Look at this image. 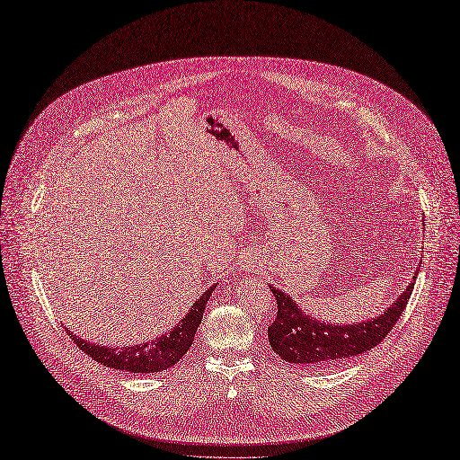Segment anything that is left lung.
Returning a JSON list of instances; mask_svg holds the SVG:
<instances>
[{
    "label": "left lung",
    "instance_id": "obj_1",
    "mask_svg": "<svg viewBox=\"0 0 460 460\" xmlns=\"http://www.w3.org/2000/svg\"><path fill=\"white\" fill-rule=\"evenodd\" d=\"M413 285L415 283H409L402 296L395 298L394 305L385 314H378L375 320L346 327L325 325L312 320L293 303L289 295L270 288L278 303V314L268 327V341L276 354L296 366H322V363L329 366V363L350 359L352 356L371 350L386 339L403 314L407 300L413 293Z\"/></svg>",
    "mask_w": 460,
    "mask_h": 460
}]
</instances>
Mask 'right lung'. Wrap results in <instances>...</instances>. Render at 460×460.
Here are the masks:
<instances>
[{
  "mask_svg": "<svg viewBox=\"0 0 460 460\" xmlns=\"http://www.w3.org/2000/svg\"><path fill=\"white\" fill-rule=\"evenodd\" d=\"M213 289L215 288L208 289L203 293V296L196 300L186 318L175 329L169 331L167 335L146 344H137L128 348L94 346L82 339H77L68 329L65 331L75 342V346L82 348L89 358L99 361L101 366L119 369V371H129V373H157L175 366V363L188 352V348L192 346L194 335L203 318L205 305H208V298L211 296Z\"/></svg>",
  "mask_w": 460,
  "mask_h": 460,
  "instance_id": "1",
  "label": "right lung"
}]
</instances>
